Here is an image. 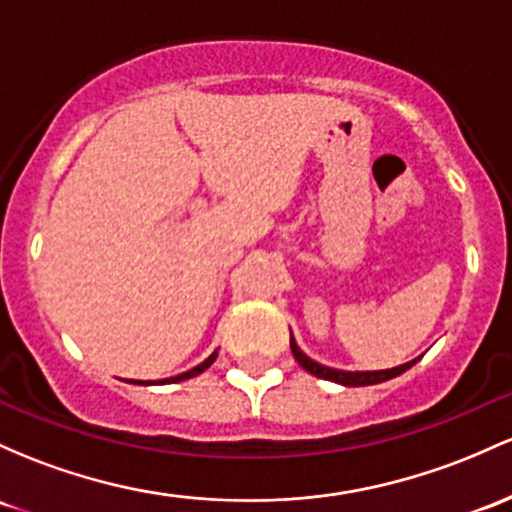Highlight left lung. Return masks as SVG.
Returning <instances> with one entry per match:
<instances>
[{"mask_svg": "<svg viewBox=\"0 0 512 512\" xmlns=\"http://www.w3.org/2000/svg\"><path fill=\"white\" fill-rule=\"evenodd\" d=\"M291 352H294L296 362L301 364L303 369H306L308 374L318 376V379H328V381H335V384H342V386H372V384H381V381H389L393 376L403 374L406 369H411L418 359H411V362L401 364V367H393V369H379V372H342V369H333V367H323V364L313 362L311 357L303 355L301 347L296 345L294 335H291Z\"/></svg>", "mask_w": 512, "mask_h": 512, "instance_id": "left-lung-1", "label": "left lung"}]
</instances>
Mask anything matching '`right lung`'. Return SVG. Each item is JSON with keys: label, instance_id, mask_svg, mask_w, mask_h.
Instances as JSON below:
<instances>
[{"label": "right lung", "instance_id": "add662e5", "mask_svg": "<svg viewBox=\"0 0 512 512\" xmlns=\"http://www.w3.org/2000/svg\"><path fill=\"white\" fill-rule=\"evenodd\" d=\"M216 357H218V352H213V355H211V357H206V359H204V362H201V364H196V367H194V369H189V372H184V374H177V376H172V379H165V381H160V384H170V381H172V384H174V381H184V379H192V376H196V374H201V372H206V369H209V367H211V364H213V362H216Z\"/></svg>", "mask_w": 512, "mask_h": 512}]
</instances>
